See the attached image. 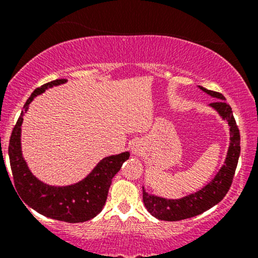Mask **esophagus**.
Wrapping results in <instances>:
<instances>
[{
  "mask_svg": "<svg viewBox=\"0 0 258 258\" xmlns=\"http://www.w3.org/2000/svg\"><path fill=\"white\" fill-rule=\"evenodd\" d=\"M132 153H133V154L141 153V148H139V146H133V147H132Z\"/></svg>",
  "mask_w": 258,
  "mask_h": 258,
  "instance_id": "esophagus-1",
  "label": "esophagus"
}]
</instances>
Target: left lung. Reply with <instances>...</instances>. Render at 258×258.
I'll list each match as a JSON object with an SVG mask.
<instances>
[{
  "label": "left lung",
  "instance_id": "left-lung-1",
  "mask_svg": "<svg viewBox=\"0 0 258 258\" xmlns=\"http://www.w3.org/2000/svg\"><path fill=\"white\" fill-rule=\"evenodd\" d=\"M199 88L203 92L218 99L211 103L209 106L220 115L223 121L229 126V147L222 167L216 173V176L210 180L200 190L185 195L180 199H166V198L156 197V195L147 193L143 186V203L150 215L161 221H180L185 218L194 217L209 209L217 205L226 197L232 185L234 173L238 165L239 155H240V133L234 120L232 108L227 104L223 96L218 92Z\"/></svg>",
  "mask_w": 258,
  "mask_h": 258
}]
</instances>
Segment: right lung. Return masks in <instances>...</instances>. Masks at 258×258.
I'll return each mask as SVG.
<instances>
[{"label":"right lung","instance_id":"1","mask_svg":"<svg viewBox=\"0 0 258 258\" xmlns=\"http://www.w3.org/2000/svg\"><path fill=\"white\" fill-rule=\"evenodd\" d=\"M67 81V79L54 80L32 92L12 132L8 155L13 173V185L25 205L53 220L80 223L90 221L102 211L112 177L119 172L123 162L128 160L130 152L102 159L84 179L74 184L49 185L32 174L22 152V123L24 115L35 97L53 86L64 85Z\"/></svg>","mask_w":258,"mask_h":258}]
</instances>
